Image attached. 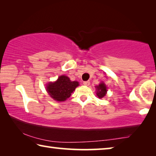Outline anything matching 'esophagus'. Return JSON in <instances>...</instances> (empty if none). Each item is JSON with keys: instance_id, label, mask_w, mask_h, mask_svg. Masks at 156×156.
Listing matches in <instances>:
<instances>
[{"instance_id": "esophagus-1", "label": "esophagus", "mask_w": 156, "mask_h": 156, "mask_svg": "<svg viewBox=\"0 0 156 156\" xmlns=\"http://www.w3.org/2000/svg\"><path fill=\"white\" fill-rule=\"evenodd\" d=\"M84 85H86V86H89V84H90V81H84Z\"/></svg>"}]
</instances>
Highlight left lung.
Returning <instances> with one entry per match:
<instances>
[{
  "mask_svg": "<svg viewBox=\"0 0 156 156\" xmlns=\"http://www.w3.org/2000/svg\"><path fill=\"white\" fill-rule=\"evenodd\" d=\"M96 94L99 98H102L107 94V86L104 83H100L96 87Z\"/></svg>",
  "mask_w": 156,
  "mask_h": 156,
  "instance_id": "left-lung-1",
  "label": "left lung"
}]
</instances>
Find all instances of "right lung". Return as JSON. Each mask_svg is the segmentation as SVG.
Here are the masks:
<instances>
[{"mask_svg": "<svg viewBox=\"0 0 156 156\" xmlns=\"http://www.w3.org/2000/svg\"><path fill=\"white\" fill-rule=\"evenodd\" d=\"M78 85V81H71L69 78L62 75L54 83H47L46 90L54 100L62 102L69 98Z\"/></svg>", "mask_w": 156, "mask_h": 156, "instance_id": "obj_1", "label": "right lung"}]
</instances>
